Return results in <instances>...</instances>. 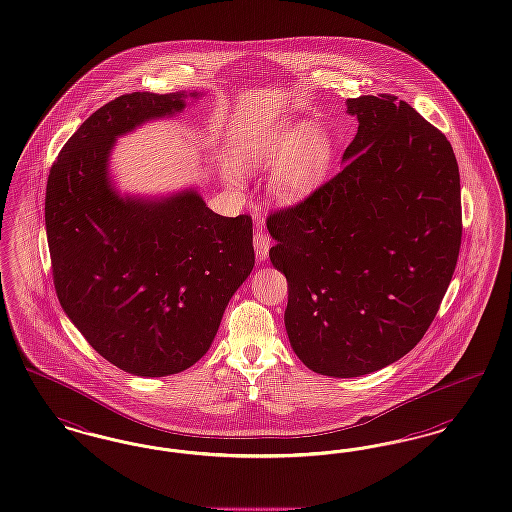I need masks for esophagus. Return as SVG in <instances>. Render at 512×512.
Instances as JSON below:
<instances>
[{
    "mask_svg": "<svg viewBox=\"0 0 512 512\" xmlns=\"http://www.w3.org/2000/svg\"><path fill=\"white\" fill-rule=\"evenodd\" d=\"M253 246H255V253H257V261H265L268 249H270V240H268V234H266L261 223H257V226H255Z\"/></svg>",
    "mask_w": 512,
    "mask_h": 512,
    "instance_id": "obj_1",
    "label": "esophagus"
}]
</instances>
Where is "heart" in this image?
<instances>
[{
	"label": "heart",
	"mask_w": 512,
	"mask_h": 512,
	"mask_svg": "<svg viewBox=\"0 0 512 512\" xmlns=\"http://www.w3.org/2000/svg\"><path fill=\"white\" fill-rule=\"evenodd\" d=\"M329 144L310 122L282 123L238 148L246 169H274L272 196L282 204L303 200L328 164Z\"/></svg>",
	"instance_id": "b5f03b06"
}]
</instances>
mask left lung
<instances>
[{"label": "left lung", "mask_w": 512, "mask_h": 512, "mask_svg": "<svg viewBox=\"0 0 512 512\" xmlns=\"http://www.w3.org/2000/svg\"><path fill=\"white\" fill-rule=\"evenodd\" d=\"M358 133L343 169L266 221L286 274L287 337L308 369L360 377L427 333L461 247V186L450 141L392 95L348 99Z\"/></svg>", "instance_id": "8db88e82"}]
</instances>
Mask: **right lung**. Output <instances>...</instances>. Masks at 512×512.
<instances>
[{"label": "right lung", "instance_id": "obj_1", "mask_svg": "<svg viewBox=\"0 0 512 512\" xmlns=\"http://www.w3.org/2000/svg\"><path fill=\"white\" fill-rule=\"evenodd\" d=\"M200 93H129L68 139L45 190L55 289L72 324L116 368L165 377L211 347L226 305L255 265L251 217L213 213L196 188L120 194L118 137L183 112Z\"/></svg>", "mask_w": 512, "mask_h": 512}]
</instances>
